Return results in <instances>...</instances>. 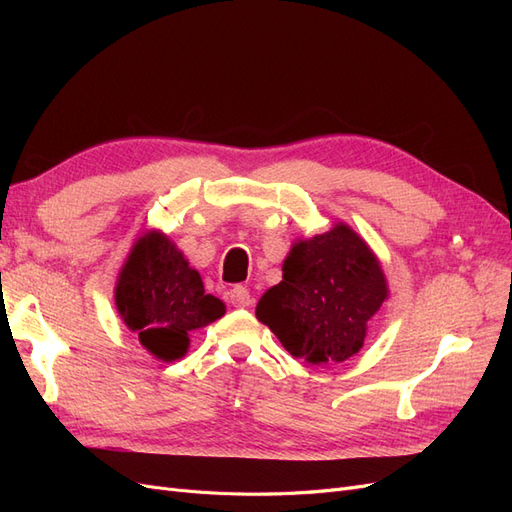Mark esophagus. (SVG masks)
<instances>
[{
  "instance_id": "esophagus-1",
  "label": "esophagus",
  "mask_w": 512,
  "mask_h": 512,
  "mask_svg": "<svg viewBox=\"0 0 512 512\" xmlns=\"http://www.w3.org/2000/svg\"><path fill=\"white\" fill-rule=\"evenodd\" d=\"M228 299L230 303L235 307H247L252 303V297H250V290H247L245 286H235L230 292H228Z\"/></svg>"
}]
</instances>
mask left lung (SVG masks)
I'll return each mask as SVG.
<instances>
[{
    "mask_svg": "<svg viewBox=\"0 0 512 512\" xmlns=\"http://www.w3.org/2000/svg\"><path fill=\"white\" fill-rule=\"evenodd\" d=\"M282 282L262 294L256 318L297 359L331 365L363 348L367 320L389 297L376 254L346 224L299 239Z\"/></svg>",
    "mask_w": 512,
    "mask_h": 512,
    "instance_id": "1",
    "label": "left lung"
}]
</instances>
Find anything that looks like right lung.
Here are the masks:
<instances>
[{
  "mask_svg": "<svg viewBox=\"0 0 512 512\" xmlns=\"http://www.w3.org/2000/svg\"><path fill=\"white\" fill-rule=\"evenodd\" d=\"M117 312L126 327L160 361L188 352L190 333L224 316V303L205 292L203 280L164 232L138 237L115 286Z\"/></svg>",
  "mask_w": 512,
  "mask_h": 512,
  "instance_id": "obj_1",
  "label": "right lung"
}]
</instances>
